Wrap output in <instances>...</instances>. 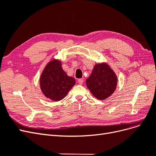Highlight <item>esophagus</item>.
Here are the masks:
<instances>
[{
  "label": "esophagus",
  "mask_w": 156,
  "mask_h": 156,
  "mask_svg": "<svg viewBox=\"0 0 156 156\" xmlns=\"http://www.w3.org/2000/svg\"><path fill=\"white\" fill-rule=\"evenodd\" d=\"M83 82H84L83 79H78V83H79V84H82L83 83Z\"/></svg>",
  "instance_id": "esophagus-1"
}]
</instances>
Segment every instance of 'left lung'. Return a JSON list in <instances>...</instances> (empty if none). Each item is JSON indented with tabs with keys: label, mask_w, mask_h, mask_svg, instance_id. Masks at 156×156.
<instances>
[{
	"label": "left lung",
	"mask_w": 156,
	"mask_h": 156,
	"mask_svg": "<svg viewBox=\"0 0 156 156\" xmlns=\"http://www.w3.org/2000/svg\"><path fill=\"white\" fill-rule=\"evenodd\" d=\"M87 86L92 94L99 100H105L115 92L117 77L106 63L94 66L92 73L87 79Z\"/></svg>",
	"instance_id": "8db88e82"
}]
</instances>
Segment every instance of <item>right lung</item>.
Returning <instances> with one entry per match:
<instances>
[{
	"label": "right lung",
	"mask_w": 156,
	"mask_h": 156,
	"mask_svg": "<svg viewBox=\"0 0 156 156\" xmlns=\"http://www.w3.org/2000/svg\"><path fill=\"white\" fill-rule=\"evenodd\" d=\"M42 92L50 100H62L75 84V80L69 77L62 69L58 60H53L46 65L40 80Z\"/></svg>",
	"instance_id": "add662e5"
}]
</instances>
